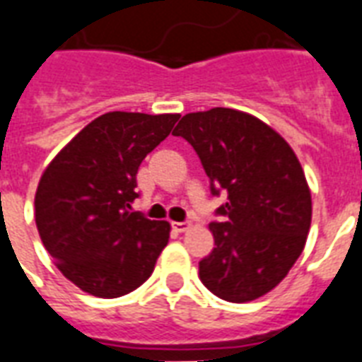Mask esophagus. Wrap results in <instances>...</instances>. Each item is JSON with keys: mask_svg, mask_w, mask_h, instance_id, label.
<instances>
[{"mask_svg": "<svg viewBox=\"0 0 362 362\" xmlns=\"http://www.w3.org/2000/svg\"><path fill=\"white\" fill-rule=\"evenodd\" d=\"M189 228H192L189 222H173V230H175L176 233H184V231H187Z\"/></svg>", "mask_w": 362, "mask_h": 362, "instance_id": "esophagus-1", "label": "esophagus"}]
</instances>
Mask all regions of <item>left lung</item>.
I'll list each match as a JSON object with an SVG mask.
<instances>
[{"label":"left lung","instance_id":"1","mask_svg":"<svg viewBox=\"0 0 362 362\" xmlns=\"http://www.w3.org/2000/svg\"><path fill=\"white\" fill-rule=\"evenodd\" d=\"M199 156L211 193L224 192L214 248L199 262L203 285L228 302H250L279 285L302 255L311 226V193L285 138L231 107L187 114L176 125Z\"/></svg>","mask_w":362,"mask_h":362}]
</instances>
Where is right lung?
Returning <instances> with one entry per match:
<instances>
[{
	"label": "right lung",
	"mask_w": 362,
	"mask_h": 362,
	"mask_svg": "<svg viewBox=\"0 0 362 362\" xmlns=\"http://www.w3.org/2000/svg\"><path fill=\"white\" fill-rule=\"evenodd\" d=\"M178 114L107 112L77 132L45 169L35 224L62 275L98 298L142 285L169 243V222L132 212L136 173Z\"/></svg>",
	"instance_id": "obj_1"
}]
</instances>
